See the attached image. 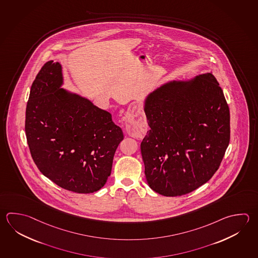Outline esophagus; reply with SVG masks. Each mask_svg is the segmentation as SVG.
Masks as SVG:
<instances>
[{
  "label": "esophagus",
  "instance_id": "obj_1",
  "mask_svg": "<svg viewBox=\"0 0 258 258\" xmlns=\"http://www.w3.org/2000/svg\"><path fill=\"white\" fill-rule=\"evenodd\" d=\"M130 124H131V126H132V131H133V132H134V128H133V127H134V124H133V126H132V122H130ZM126 132H131V128H130V126H126ZM137 132H138V131H137Z\"/></svg>",
  "mask_w": 258,
  "mask_h": 258
}]
</instances>
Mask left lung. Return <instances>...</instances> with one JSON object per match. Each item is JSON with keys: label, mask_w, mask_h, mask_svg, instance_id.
I'll return each instance as SVG.
<instances>
[{"label": "left lung", "mask_w": 258, "mask_h": 258, "mask_svg": "<svg viewBox=\"0 0 258 258\" xmlns=\"http://www.w3.org/2000/svg\"><path fill=\"white\" fill-rule=\"evenodd\" d=\"M141 142L147 182L164 196L187 195L213 177L230 141V111L212 73L166 83L145 99Z\"/></svg>", "instance_id": "1"}]
</instances>
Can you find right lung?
<instances>
[{
    "label": "right lung",
    "instance_id": "obj_1",
    "mask_svg": "<svg viewBox=\"0 0 258 258\" xmlns=\"http://www.w3.org/2000/svg\"><path fill=\"white\" fill-rule=\"evenodd\" d=\"M62 85L61 64L44 63L26 106L27 143L45 177L66 190L90 194L107 182L123 132L109 112Z\"/></svg>",
    "mask_w": 258,
    "mask_h": 258
}]
</instances>
